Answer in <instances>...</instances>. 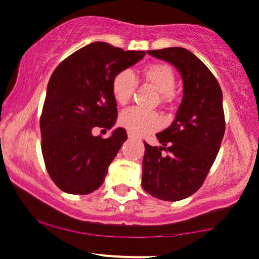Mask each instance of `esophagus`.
I'll return each instance as SVG.
<instances>
[{"instance_id": "esophagus-1", "label": "esophagus", "mask_w": 259, "mask_h": 259, "mask_svg": "<svg viewBox=\"0 0 259 259\" xmlns=\"http://www.w3.org/2000/svg\"><path fill=\"white\" fill-rule=\"evenodd\" d=\"M127 138H129L130 140H133V139H135L134 135H133V134H130V133H129V134H127Z\"/></svg>"}]
</instances>
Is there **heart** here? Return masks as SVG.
Here are the masks:
<instances>
[{
    "mask_svg": "<svg viewBox=\"0 0 259 259\" xmlns=\"http://www.w3.org/2000/svg\"><path fill=\"white\" fill-rule=\"evenodd\" d=\"M144 83L150 85L159 93V103L162 105L172 104L175 99L174 88L176 77L172 68L164 63H151L145 65L141 72ZM137 88V80L129 70H122L114 77L111 81V92L114 99L119 105H125L130 102ZM122 127L135 137L150 134L159 129L161 125L159 115L154 111H143L139 109H127L122 111L119 118Z\"/></svg>",
    "mask_w": 259,
    "mask_h": 259,
    "instance_id": "b5f03b06",
    "label": "heart"
}]
</instances>
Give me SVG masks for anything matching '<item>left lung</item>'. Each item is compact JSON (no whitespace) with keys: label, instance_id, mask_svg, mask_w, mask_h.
<instances>
[{"label":"left lung","instance_id":"1","mask_svg":"<svg viewBox=\"0 0 259 259\" xmlns=\"http://www.w3.org/2000/svg\"><path fill=\"white\" fill-rule=\"evenodd\" d=\"M148 54L178 69L184 94L174 121L156 134L161 145L145 143L141 185L159 200L180 201L200 189L219 154L225 134L222 91L208 68L185 48ZM162 150L168 155H161Z\"/></svg>","mask_w":259,"mask_h":259}]
</instances>
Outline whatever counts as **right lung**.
Returning <instances> with one entry per match:
<instances>
[{
  "label": "right lung",
  "instance_id": "add662e5",
  "mask_svg": "<svg viewBox=\"0 0 259 259\" xmlns=\"http://www.w3.org/2000/svg\"><path fill=\"white\" fill-rule=\"evenodd\" d=\"M145 51H122L94 42L65 58L48 81L40 116L42 154L54 184L67 194L88 195L99 189L108 167L127 139L116 127L107 139L95 127L109 130L118 118L111 81L118 73L144 58Z\"/></svg>",
  "mask_w": 259,
  "mask_h": 259
}]
</instances>
